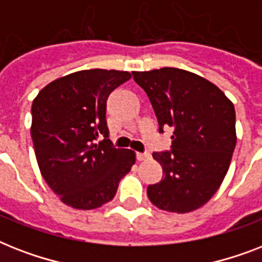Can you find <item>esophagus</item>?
Returning <instances> with one entry per match:
<instances>
[{
  "label": "esophagus",
  "instance_id": "obj_1",
  "mask_svg": "<svg viewBox=\"0 0 262 262\" xmlns=\"http://www.w3.org/2000/svg\"><path fill=\"white\" fill-rule=\"evenodd\" d=\"M136 156H137V160H140V162H141V160H145V159H149V154H148V152H137V154H136Z\"/></svg>",
  "mask_w": 262,
  "mask_h": 262
}]
</instances>
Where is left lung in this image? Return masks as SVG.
<instances>
[{"mask_svg": "<svg viewBox=\"0 0 262 262\" xmlns=\"http://www.w3.org/2000/svg\"><path fill=\"white\" fill-rule=\"evenodd\" d=\"M132 75L151 100L160 133L164 127L174 129L171 149L152 154L164 177L148 186V199L163 211H194L215 194L231 163L236 144L234 104L215 84L183 69Z\"/></svg>", "mask_w": 262, "mask_h": 262, "instance_id": "obj_1", "label": "left lung"}]
</instances>
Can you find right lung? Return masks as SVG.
Returning a JSON list of instances; mask_svg holds the SVG:
<instances>
[{
    "mask_svg": "<svg viewBox=\"0 0 262 262\" xmlns=\"http://www.w3.org/2000/svg\"><path fill=\"white\" fill-rule=\"evenodd\" d=\"M130 77L123 71L75 72L47 84L32 102L39 170L69 207L95 209L111 201L135 164V152L113 145L106 122L108 95Z\"/></svg>",
    "mask_w": 262,
    "mask_h": 262,
    "instance_id": "right-lung-1",
    "label": "right lung"
}]
</instances>
